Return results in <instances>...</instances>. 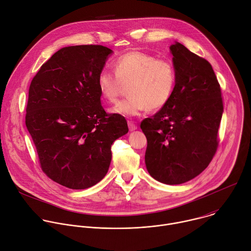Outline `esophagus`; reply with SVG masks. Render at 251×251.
Returning a JSON list of instances; mask_svg holds the SVG:
<instances>
[{"label":"esophagus","mask_w":251,"mask_h":251,"mask_svg":"<svg viewBox=\"0 0 251 251\" xmlns=\"http://www.w3.org/2000/svg\"><path fill=\"white\" fill-rule=\"evenodd\" d=\"M128 126H129L130 131H134V130L137 129V125L134 122H132V121H128Z\"/></svg>","instance_id":"34e87169"}]
</instances>
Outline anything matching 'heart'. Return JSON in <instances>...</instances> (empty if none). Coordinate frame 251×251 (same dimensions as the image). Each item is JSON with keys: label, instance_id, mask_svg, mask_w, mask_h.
<instances>
[{"label": "heart", "instance_id": "obj_1", "mask_svg": "<svg viewBox=\"0 0 251 251\" xmlns=\"http://www.w3.org/2000/svg\"><path fill=\"white\" fill-rule=\"evenodd\" d=\"M113 71H102L98 76L100 96L107 102H115L124 86H128L127 100L118 102L110 112L123 116H137L146 111H158L172 100L177 80L176 69L168 59L143 52L130 51L113 63Z\"/></svg>", "mask_w": 251, "mask_h": 251}]
</instances>
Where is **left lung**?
I'll return each mask as SVG.
<instances>
[{"label": "left lung", "mask_w": 251, "mask_h": 251, "mask_svg": "<svg viewBox=\"0 0 251 251\" xmlns=\"http://www.w3.org/2000/svg\"><path fill=\"white\" fill-rule=\"evenodd\" d=\"M177 80L162 109L141 122L147 138L145 162L151 177L181 184L199 176L213 159L224 110L211 64L179 42L171 46Z\"/></svg>", "instance_id": "left-lung-1"}]
</instances>
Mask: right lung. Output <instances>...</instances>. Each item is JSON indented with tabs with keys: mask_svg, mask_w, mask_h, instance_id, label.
I'll return each instance as SVG.
<instances>
[{
	"mask_svg": "<svg viewBox=\"0 0 251 251\" xmlns=\"http://www.w3.org/2000/svg\"><path fill=\"white\" fill-rule=\"evenodd\" d=\"M111 49L102 45L64 47L33 76L25 125L42 172L71 188L96 185L107 174L111 145L128 133L126 119L106 113L98 76Z\"/></svg>",
	"mask_w": 251,
	"mask_h": 251,
	"instance_id": "1",
	"label": "right lung"
}]
</instances>
